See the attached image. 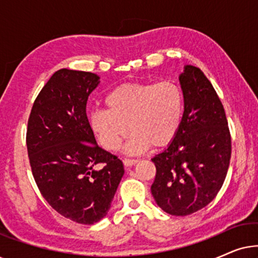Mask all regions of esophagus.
Here are the masks:
<instances>
[{"label": "esophagus", "mask_w": 258, "mask_h": 258, "mask_svg": "<svg viewBox=\"0 0 258 258\" xmlns=\"http://www.w3.org/2000/svg\"><path fill=\"white\" fill-rule=\"evenodd\" d=\"M139 160H136V158H124L123 160V163H124L125 167H132V165L136 164Z\"/></svg>", "instance_id": "esophagus-1"}]
</instances>
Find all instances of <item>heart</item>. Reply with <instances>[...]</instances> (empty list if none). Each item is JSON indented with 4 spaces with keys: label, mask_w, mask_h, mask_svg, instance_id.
I'll return each mask as SVG.
<instances>
[{
    "label": "heart",
    "mask_w": 258,
    "mask_h": 258,
    "mask_svg": "<svg viewBox=\"0 0 258 258\" xmlns=\"http://www.w3.org/2000/svg\"><path fill=\"white\" fill-rule=\"evenodd\" d=\"M104 105L107 110L90 115L91 128L108 150L118 149L130 129L133 135L125 146L129 154L171 142L184 110L181 88L169 80L122 83L107 94Z\"/></svg>",
    "instance_id": "obj_1"
}]
</instances>
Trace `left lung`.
I'll return each mask as SVG.
<instances>
[{
	"label": "left lung",
	"mask_w": 258,
	"mask_h": 258,
	"mask_svg": "<svg viewBox=\"0 0 258 258\" xmlns=\"http://www.w3.org/2000/svg\"><path fill=\"white\" fill-rule=\"evenodd\" d=\"M184 112L177 134L151 161V184L157 206L174 216H186L208 206L227 177L231 135L224 107L202 70L186 66L179 76Z\"/></svg>",
	"instance_id": "8db88e82"
}]
</instances>
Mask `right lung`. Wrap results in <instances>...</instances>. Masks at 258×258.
Instances as JSON below:
<instances>
[{"label": "right lung", "mask_w": 258, "mask_h": 258, "mask_svg": "<svg viewBox=\"0 0 258 258\" xmlns=\"http://www.w3.org/2000/svg\"><path fill=\"white\" fill-rule=\"evenodd\" d=\"M93 73L59 69L31 108L27 149L34 179L52 209L76 223L107 215L124 169L116 155L97 146L87 101L97 87Z\"/></svg>", "instance_id": "right-lung-1"}]
</instances>
